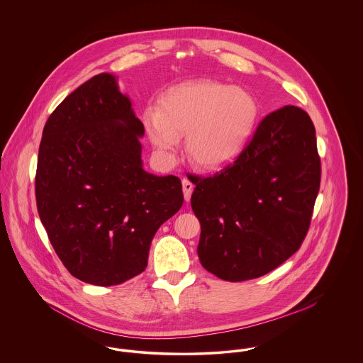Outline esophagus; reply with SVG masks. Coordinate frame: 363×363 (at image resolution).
Listing matches in <instances>:
<instances>
[{
	"label": "esophagus",
	"mask_w": 363,
	"mask_h": 363,
	"mask_svg": "<svg viewBox=\"0 0 363 363\" xmlns=\"http://www.w3.org/2000/svg\"><path fill=\"white\" fill-rule=\"evenodd\" d=\"M193 188H194V186H193V184L190 182L189 179H186V178L182 179V190H184V199H185V201H189Z\"/></svg>",
	"instance_id": "1"
}]
</instances>
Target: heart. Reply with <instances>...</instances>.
<instances>
[{
  "label": "heart",
  "mask_w": 363,
  "mask_h": 363,
  "mask_svg": "<svg viewBox=\"0 0 363 363\" xmlns=\"http://www.w3.org/2000/svg\"><path fill=\"white\" fill-rule=\"evenodd\" d=\"M259 118L256 98L241 86L196 80L170 89L159 108L143 116L145 133L159 155L173 154L186 136L190 160L219 169L241 152Z\"/></svg>",
  "instance_id": "1"
}]
</instances>
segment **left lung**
<instances>
[{
	"mask_svg": "<svg viewBox=\"0 0 363 363\" xmlns=\"http://www.w3.org/2000/svg\"><path fill=\"white\" fill-rule=\"evenodd\" d=\"M320 179L308 113L287 104L268 114L233 164L193 182L201 265L228 281L277 268L306 237Z\"/></svg>",
	"mask_w": 363,
	"mask_h": 363,
	"instance_id": "left-lung-1",
	"label": "left lung"
}]
</instances>
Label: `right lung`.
Masks as SVG:
<instances>
[{
	"instance_id": "1",
	"label": "right lung",
	"mask_w": 363,
	"mask_h": 363,
	"mask_svg": "<svg viewBox=\"0 0 363 363\" xmlns=\"http://www.w3.org/2000/svg\"><path fill=\"white\" fill-rule=\"evenodd\" d=\"M143 136L111 73L74 89L43 128L38 213L57 256L88 284L116 286L141 274L157 228L182 207L178 177L144 170Z\"/></svg>"
}]
</instances>
